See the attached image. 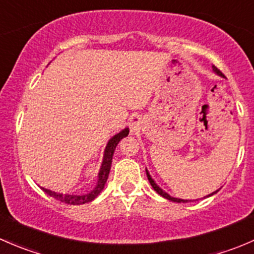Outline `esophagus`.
Segmentation results:
<instances>
[{
    "label": "esophagus",
    "instance_id": "1",
    "mask_svg": "<svg viewBox=\"0 0 254 254\" xmlns=\"http://www.w3.org/2000/svg\"><path fill=\"white\" fill-rule=\"evenodd\" d=\"M140 122H141V118L137 117V115H134V117L130 118V127L132 129H136V127H139Z\"/></svg>",
    "mask_w": 254,
    "mask_h": 254
}]
</instances>
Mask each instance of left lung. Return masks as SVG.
Returning a JSON list of instances; mask_svg holds the SVG:
<instances>
[{
  "label": "left lung",
  "instance_id": "8db88e82",
  "mask_svg": "<svg viewBox=\"0 0 254 254\" xmlns=\"http://www.w3.org/2000/svg\"><path fill=\"white\" fill-rule=\"evenodd\" d=\"M212 70H214V72L215 73H217V75L219 76H222V77H224V75H222V72L220 70H217V67H215V66H212ZM146 175H147V178H148V182H150V184L151 186H152V188L155 189L156 191H157L158 194H160L161 196H163V198H166V199H168V200H171V201H175V203H188V201H190V200H186V199H179V198H173V196H171L170 194H167L166 193L165 190H162V189L160 188V187L157 186V184H156V182L153 181L152 178H151V176H150V173H148V171L146 170ZM217 191L219 190H216V191H212L211 194H209V195H206V196H211L212 194H215V193H217Z\"/></svg>",
  "mask_w": 254,
  "mask_h": 254
}]
</instances>
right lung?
<instances>
[{
	"label": "right lung",
	"instance_id": "1",
	"mask_svg": "<svg viewBox=\"0 0 254 254\" xmlns=\"http://www.w3.org/2000/svg\"><path fill=\"white\" fill-rule=\"evenodd\" d=\"M127 134H129V127H125V129H123L120 132L115 134L114 136L109 140L108 143H107L106 150H104L103 162H102L101 168H99V172H98V181H97L96 187H94L89 193L82 194V195H75V194L56 193V191H53L50 190V189H45V188H42V189L45 191V193L49 194V195L55 198L56 200H60L66 204H72V205H81V204H86V203H89V201L94 200V199L99 195V193L103 190L104 186H106L107 183V179H108V176H109V171H111L112 160H113V155H114L115 147H117V145L119 143V141L123 139V137L127 136Z\"/></svg>",
	"mask_w": 254,
	"mask_h": 254
}]
</instances>
